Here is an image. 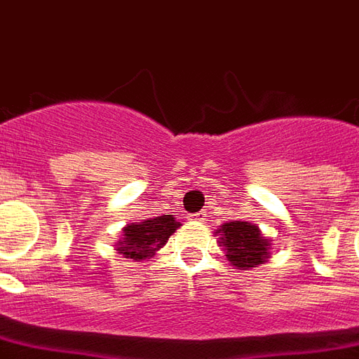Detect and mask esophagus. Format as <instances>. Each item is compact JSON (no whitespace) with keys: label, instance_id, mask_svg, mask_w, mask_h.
<instances>
[{"label":"esophagus","instance_id":"esophagus-1","mask_svg":"<svg viewBox=\"0 0 359 359\" xmlns=\"http://www.w3.org/2000/svg\"><path fill=\"white\" fill-rule=\"evenodd\" d=\"M205 218H207V214H203V212L191 214V219H194V222H199V224H201V222H205Z\"/></svg>","mask_w":359,"mask_h":359}]
</instances>
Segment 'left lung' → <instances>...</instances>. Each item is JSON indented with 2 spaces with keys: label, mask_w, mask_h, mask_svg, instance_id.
Listing matches in <instances>:
<instances>
[{
  "label": "left lung",
  "mask_w": 359,
  "mask_h": 359,
  "mask_svg": "<svg viewBox=\"0 0 359 359\" xmlns=\"http://www.w3.org/2000/svg\"><path fill=\"white\" fill-rule=\"evenodd\" d=\"M216 236H218V244L224 245L227 261L236 270H251L270 257L272 240L262 236L261 229L255 224H248L240 219L229 222L219 225Z\"/></svg>",
  "instance_id": "left-lung-1"
}]
</instances>
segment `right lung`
I'll return each mask as SVG.
<instances>
[{"label": "right lung", "mask_w": 359, "mask_h": 359, "mask_svg": "<svg viewBox=\"0 0 359 359\" xmlns=\"http://www.w3.org/2000/svg\"><path fill=\"white\" fill-rule=\"evenodd\" d=\"M179 225L171 214L126 225L123 229V238L117 242V251L134 261L151 259L154 251L160 250L169 236L179 229Z\"/></svg>", "instance_id": "right-lung-1"}]
</instances>
